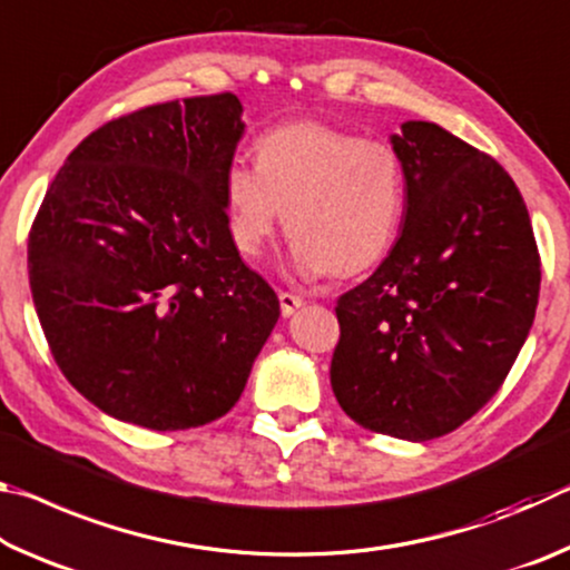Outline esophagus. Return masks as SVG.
Here are the masks:
<instances>
[{"label": "esophagus", "instance_id": "34e87169", "mask_svg": "<svg viewBox=\"0 0 570 570\" xmlns=\"http://www.w3.org/2000/svg\"><path fill=\"white\" fill-rule=\"evenodd\" d=\"M278 304H282V314L284 316H292L296 308L304 306V298L296 296V294H288V292H282L278 294Z\"/></svg>", "mask_w": 570, "mask_h": 570}]
</instances>
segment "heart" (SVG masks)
<instances>
[{
	"instance_id": "heart-1",
	"label": "heart",
	"mask_w": 570,
	"mask_h": 570,
	"mask_svg": "<svg viewBox=\"0 0 570 570\" xmlns=\"http://www.w3.org/2000/svg\"><path fill=\"white\" fill-rule=\"evenodd\" d=\"M256 166L224 173L230 236L248 258L262 256L284 224L302 278L352 276L387 256L407 210V176L382 140L322 122H294L256 140Z\"/></svg>"
}]
</instances>
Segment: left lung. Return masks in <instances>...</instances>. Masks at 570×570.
Listing matches in <instances>:
<instances>
[{"mask_svg":"<svg viewBox=\"0 0 570 570\" xmlns=\"http://www.w3.org/2000/svg\"><path fill=\"white\" fill-rule=\"evenodd\" d=\"M390 135L407 176L397 244L340 296L332 390L372 432L448 435L500 390L533 326L540 258L528 208L500 163L440 128Z\"/></svg>","mask_w":570,"mask_h":570,"instance_id":"left-lung-1","label":"left lung"}]
</instances>
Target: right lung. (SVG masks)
I'll return each mask as SVG.
<instances>
[{"instance_id": "right-lung-1", "label": "right lung", "mask_w": 570, "mask_h": 570, "mask_svg": "<svg viewBox=\"0 0 570 570\" xmlns=\"http://www.w3.org/2000/svg\"><path fill=\"white\" fill-rule=\"evenodd\" d=\"M240 115L230 92L125 115L47 188L32 302L57 366L115 420L168 432L224 417L282 314L228 228Z\"/></svg>"}]
</instances>
